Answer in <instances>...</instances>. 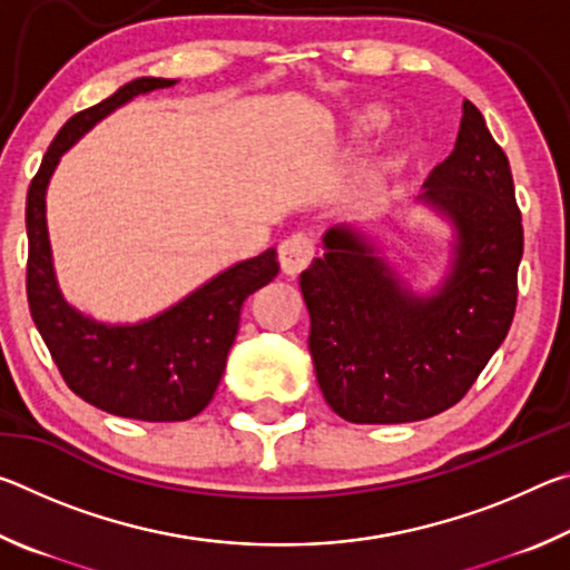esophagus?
<instances>
[{
	"mask_svg": "<svg viewBox=\"0 0 570 570\" xmlns=\"http://www.w3.org/2000/svg\"><path fill=\"white\" fill-rule=\"evenodd\" d=\"M314 238L308 234H292L288 236L282 246H278V262H282V272L288 276H296L302 274L304 268L312 264L314 258Z\"/></svg>",
	"mask_w": 570,
	"mask_h": 570,
	"instance_id": "34e87169",
	"label": "esophagus"
}]
</instances>
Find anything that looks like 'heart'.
I'll use <instances>...</instances> for the list:
<instances>
[{
    "instance_id": "heart-1",
    "label": "heart",
    "mask_w": 570,
    "mask_h": 570,
    "mask_svg": "<svg viewBox=\"0 0 570 570\" xmlns=\"http://www.w3.org/2000/svg\"><path fill=\"white\" fill-rule=\"evenodd\" d=\"M382 122H384V115L380 110H364L354 118V132L356 135H370L377 128H382ZM390 166H392V160L380 163V168H390Z\"/></svg>"
}]
</instances>
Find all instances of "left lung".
Listing matches in <instances>:
<instances>
[{"label":"left lung","mask_w":570,"mask_h":570,"mask_svg":"<svg viewBox=\"0 0 570 570\" xmlns=\"http://www.w3.org/2000/svg\"><path fill=\"white\" fill-rule=\"evenodd\" d=\"M422 200L445 210L460 238L438 296H410L352 228H332L324 258L298 278L322 394L356 424L428 420L458 404L513 324L523 218L505 150L470 100Z\"/></svg>","instance_id":"left-lung-1"}]
</instances>
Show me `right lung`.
<instances>
[{"label":"right lung","instance_id":"right-lung-1","mask_svg":"<svg viewBox=\"0 0 570 570\" xmlns=\"http://www.w3.org/2000/svg\"><path fill=\"white\" fill-rule=\"evenodd\" d=\"M176 80L138 77L72 115L27 190V302L62 380L77 397L118 417L183 422L214 400L240 322V306L278 274L276 250L240 262L168 312L135 326H105L67 306L55 284L45 224V188L62 153L105 115L140 92Z\"/></svg>","mask_w":570,"mask_h":570}]
</instances>
